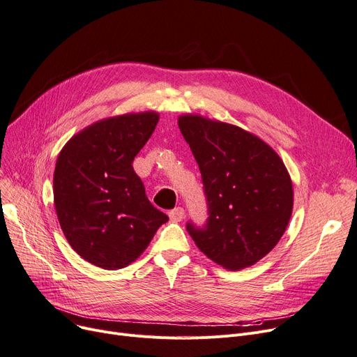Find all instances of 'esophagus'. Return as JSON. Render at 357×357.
Segmentation results:
<instances>
[{
	"instance_id": "34e87169",
	"label": "esophagus",
	"mask_w": 357,
	"mask_h": 357,
	"mask_svg": "<svg viewBox=\"0 0 357 357\" xmlns=\"http://www.w3.org/2000/svg\"><path fill=\"white\" fill-rule=\"evenodd\" d=\"M168 217L173 222H180L184 218V209L183 208H174L168 212Z\"/></svg>"
}]
</instances>
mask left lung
<instances>
[{"label":"left lung","mask_w":357,"mask_h":357,"mask_svg":"<svg viewBox=\"0 0 357 357\" xmlns=\"http://www.w3.org/2000/svg\"><path fill=\"white\" fill-rule=\"evenodd\" d=\"M202 174L208 218L186 228L218 265L237 271L275 248L293 211L287 168L273 148L237 126L201 116L178 119Z\"/></svg>","instance_id":"obj_1"}]
</instances>
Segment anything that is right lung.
<instances>
[{
	"mask_svg": "<svg viewBox=\"0 0 357 357\" xmlns=\"http://www.w3.org/2000/svg\"><path fill=\"white\" fill-rule=\"evenodd\" d=\"M156 112L98 121L71 137L54 171V205L61 230L83 259L120 269L151 243L168 217L156 209L133 169L155 130Z\"/></svg>",
	"mask_w": 357,
	"mask_h": 357,
	"instance_id": "obj_1",
	"label": "right lung"
}]
</instances>
